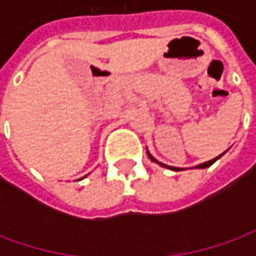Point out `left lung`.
<instances>
[{
  "label": "left lung",
  "mask_w": 256,
  "mask_h": 256,
  "mask_svg": "<svg viewBox=\"0 0 256 256\" xmlns=\"http://www.w3.org/2000/svg\"><path fill=\"white\" fill-rule=\"evenodd\" d=\"M224 154H225V152H224ZM224 154H220V156H216V158H214V159H211V160H208V162H206V163H202V164H198V166H196V167H198V168H206V167L211 166V164H212V163H214L216 159H220V156L224 155ZM148 156L150 158V160H154V162H156V163H159V162L156 160L155 158H152V156L150 155V152H148ZM159 164H160V166H163V167H167V168H170V170H174V172H178V170H181V168H178V167H168V166H166V164H163V163H159Z\"/></svg>",
  "instance_id": "8db88e82"
}]
</instances>
